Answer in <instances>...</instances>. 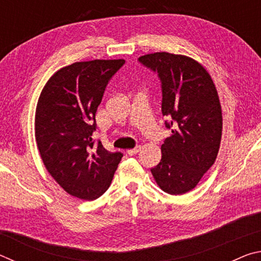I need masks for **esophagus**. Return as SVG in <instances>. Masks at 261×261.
I'll use <instances>...</instances> for the list:
<instances>
[{
    "label": "esophagus",
    "mask_w": 261,
    "mask_h": 261,
    "mask_svg": "<svg viewBox=\"0 0 261 261\" xmlns=\"http://www.w3.org/2000/svg\"><path fill=\"white\" fill-rule=\"evenodd\" d=\"M139 151H140V146H136L135 148H132V149H127L126 153L129 154V155H135V154H137Z\"/></svg>",
    "instance_id": "1"
}]
</instances>
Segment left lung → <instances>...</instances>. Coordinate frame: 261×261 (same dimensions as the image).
Instances as JSON below:
<instances>
[{"instance_id":"1","label":"left lung","mask_w":261,"mask_h":261,"mask_svg":"<svg viewBox=\"0 0 261 261\" xmlns=\"http://www.w3.org/2000/svg\"><path fill=\"white\" fill-rule=\"evenodd\" d=\"M161 83V112L171 131L161 146V161L151 168L159 187L183 194L199 183L218 155L222 113L210 73L197 61L170 53L140 56Z\"/></svg>"}]
</instances>
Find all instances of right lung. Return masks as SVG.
<instances>
[{
  "label": "right lung",
  "instance_id": "add662e5",
  "mask_svg": "<svg viewBox=\"0 0 261 261\" xmlns=\"http://www.w3.org/2000/svg\"><path fill=\"white\" fill-rule=\"evenodd\" d=\"M124 60L76 62L43 87L35 113V139L48 173L69 194L94 200L107 191L123 154L92 139L95 113Z\"/></svg>",
  "mask_w": 261,
  "mask_h": 261
}]
</instances>
